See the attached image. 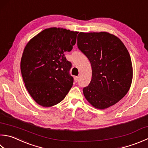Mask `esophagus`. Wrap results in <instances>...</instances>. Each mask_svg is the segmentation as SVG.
Here are the masks:
<instances>
[{
    "label": "esophagus",
    "instance_id": "obj_1",
    "mask_svg": "<svg viewBox=\"0 0 148 148\" xmlns=\"http://www.w3.org/2000/svg\"><path fill=\"white\" fill-rule=\"evenodd\" d=\"M74 81L76 82H77L78 81H79V77H78V76H75L74 77Z\"/></svg>",
    "mask_w": 148,
    "mask_h": 148
}]
</instances>
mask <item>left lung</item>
<instances>
[{
	"label": "left lung",
	"instance_id": "8db88e82",
	"mask_svg": "<svg viewBox=\"0 0 148 148\" xmlns=\"http://www.w3.org/2000/svg\"><path fill=\"white\" fill-rule=\"evenodd\" d=\"M77 47L92 66L91 82L83 89L85 99L100 110L114 105L128 93L132 82V60L125 45L108 32H80Z\"/></svg>",
	"mask_w": 148,
	"mask_h": 148
}]
</instances>
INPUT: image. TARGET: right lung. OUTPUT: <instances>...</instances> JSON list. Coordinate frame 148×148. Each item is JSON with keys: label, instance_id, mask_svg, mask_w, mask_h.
<instances>
[{"label": "right lung", "instance_id": "obj_1", "mask_svg": "<svg viewBox=\"0 0 148 148\" xmlns=\"http://www.w3.org/2000/svg\"><path fill=\"white\" fill-rule=\"evenodd\" d=\"M77 33L50 27L26 44L20 69L26 89L39 105L51 107L58 104L73 85V77L69 74L72 65L64 53L72 50Z\"/></svg>", "mask_w": 148, "mask_h": 148}]
</instances>
